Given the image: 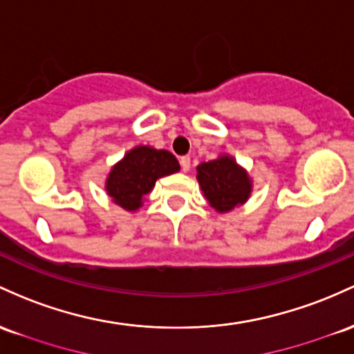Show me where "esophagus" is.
I'll list each match as a JSON object with an SVG mask.
<instances>
[{
  "instance_id": "obj_1",
  "label": "esophagus",
  "mask_w": 354,
  "mask_h": 354,
  "mask_svg": "<svg viewBox=\"0 0 354 354\" xmlns=\"http://www.w3.org/2000/svg\"><path fill=\"white\" fill-rule=\"evenodd\" d=\"M180 165H181V169H183L185 173H188L189 166H192V159H189V156H183L180 159Z\"/></svg>"
}]
</instances>
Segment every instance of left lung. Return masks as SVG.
<instances>
[{
    "label": "left lung",
    "mask_w": 354,
    "mask_h": 354,
    "mask_svg": "<svg viewBox=\"0 0 354 354\" xmlns=\"http://www.w3.org/2000/svg\"><path fill=\"white\" fill-rule=\"evenodd\" d=\"M196 180L208 205L218 213L242 207L254 189L250 174L230 154H220L216 159L198 165Z\"/></svg>",
    "instance_id": "obj_1"
}]
</instances>
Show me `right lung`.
Returning a JSON list of instances; mask_svg holds the SVG:
<instances>
[{
  "label": "right lung",
  "instance_id": "obj_1",
  "mask_svg": "<svg viewBox=\"0 0 354 354\" xmlns=\"http://www.w3.org/2000/svg\"><path fill=\"white\" fill-rule=\"evenodd\" d=\"M178 171L180 162L169 151L139 145L127 151L124 158L112 166L104 188L112 203L126 212H138L159 178Z\"/></svg>",
  "mask_w": 354,
  "mask_h": 354
}]
</instances>
